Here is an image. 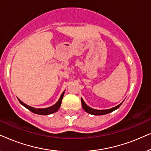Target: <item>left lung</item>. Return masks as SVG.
Here are the masks:
<instances>
[{
  "label": "left lung",
  "mask_w": 151,
  "mask_h": 151,
  "mask_svg": "<svg viewBox=\"0 0 151 151\" xmlns=\"http://www.w3.org/2000/svg\"><path fill=\"white\" fill-rule=\"evenodd\" d=\"M124 102V101H123ZM123 102L120 103L119 105H117V106H115V107H113V108L111 109H106V110H96V109H92L89 107L88 106H87L85 104V102H84L83 99L81 98V102H82V108L84 111H86V112H87L88 113H89L91 115H106V114H108V113H111V112H113V111L116 110L119 108V106H121V104H122Z\"/></svg>",
  "instance_id": "8db88e82"
}]
</instances>
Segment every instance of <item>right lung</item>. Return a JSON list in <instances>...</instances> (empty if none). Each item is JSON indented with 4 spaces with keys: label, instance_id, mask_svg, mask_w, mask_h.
Instances as JSON below:
<instances>
[{
    "label": "right lung",
    "instance_id": "add662e5",
    "mask_svg": "<svg viewBox=\"0 0 151 151\" xmlns=\"http://www.w3.org/2000/svg\"><path fill=\"white\" fill-rule=\"evenodd\" d=\"M64 94H65V91L62 93L60 97V99L58 100V102L55 103L54 105H53V106H51L50 107H48V108H45V109L34 108V107H32V106H29V105H27L26 104H24V103L22 102V101L20 100V99H18V101H19L20 104H21L22 105H23L24 107H26L27 109L32 111V112H33L34 113H36V114L46 115H49V114H51V113L57 112L58 110L60 109V107Z\"/></svg>",
    "mask_w": 151,
    "mask_h": 151
}]
</instances>
